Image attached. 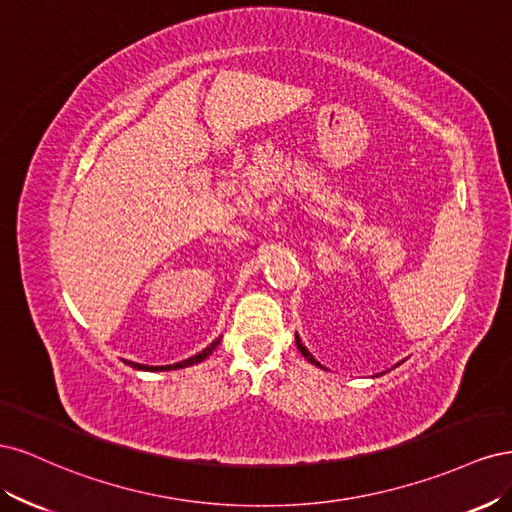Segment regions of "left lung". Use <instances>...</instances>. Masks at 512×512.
Wrapping results in <instances>:
<instances>
[{
    "label": "left lung",
    "mask_w": 512,
    "mask_h": 512,
    "mask_svg": "<svg viewBox=\"0 0 512 512\" xmlns=\"http://www.w3.org/2000/svg\"><path fill=\"white\" fill-rule=\"evenodd\" d=\"M294 342H297V348H299V352L305 356V359L309 361V363H312V365H316V367H320V369H327V367H324V365H320L316 359H314V354L312 352H309L305 346H303V342H301V337L297 335V333H294ZM382 374H384V371H382Z\"/></svg>",
    "instance_id": "obj_1"
}]
</instances>
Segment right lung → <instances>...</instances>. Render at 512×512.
Masks as SVG:
<instances>
[{
	"label": "right lung",
	"mask_w": 512,
	"mask_h": 512,
	"mask_svg": "<svg viewBox=\"0 0 512 512\" xmlns=\"http://www.w3.org/2000/svg\"><path fill=\"white\" fill-rule=\"evenodd\" d=\"M220 342H222V337H218V339H215V342H211L203 352H198V354L190 356V359L173 363V365H141V363H132V361H126V363H128L130 367L138 369V371H170V369H183V367H190V365H196V363H200V361H205L207 356H209L215 348L220 346Z\"/></svg>",
	"instance_id": "add662e5"
}]
</instances>
